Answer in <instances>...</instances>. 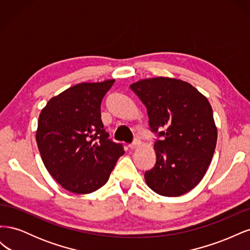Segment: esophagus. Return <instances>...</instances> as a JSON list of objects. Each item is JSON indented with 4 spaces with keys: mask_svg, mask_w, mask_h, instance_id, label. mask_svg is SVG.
<instances>
[{
    "mask_svg": "<svg viewBox=\"0 0 250 250\" xmlns=\"http://www.w3.org/2000/svg\"><path fill=\"white\" fill-rule=\"evenodd\" d=\"M141 144H142V142L139 140V139H134V141L131 143V144H129V147L130 149H135V148H138L139 146H141Z\"/></svg>",
    "mask_w": 250,
    "mask_h": 250,
    "instance_id": "1",
    "label": "esophagus"
}]
</instances>
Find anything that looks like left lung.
<instances>
[{
    "mask_svg": "<svg viewBox=\"0 0 250 250\" xmlns=\"http://www.w3.org/2000/svg\"><path fill=\"white\" fill-rule=\"evenodd\" d=\"M148 112L157 134L156 162L145 172L155 193L176 197L191 191L214 155L217 128L208 99L190 83L168 77L143 79L130 85Z\"/></svg>",
    "mask_w": 250,
    "mask_h": 250,
    "instance_id": "8db88e82",
    "label": "left lung"
}]
</instances>
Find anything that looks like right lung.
<instances>
[{
	"label": "right lung",
	"mask_w": 250,
	"mask_h": 250,
	"mask_svg": "<svg viewBox=\"0 0 250 250\" xmlns=\"http://www.w3.org/2000/svg\"><path fill=\"white\" fill-rule=\"evenodd\" d=\"M113 82L79 83L53 97L40 115L36 143L44 167L72 193L103 187L125 152L101 120V102Z\"/></svg>",
	"instance_id": "obj_1"
}]
</instances>
